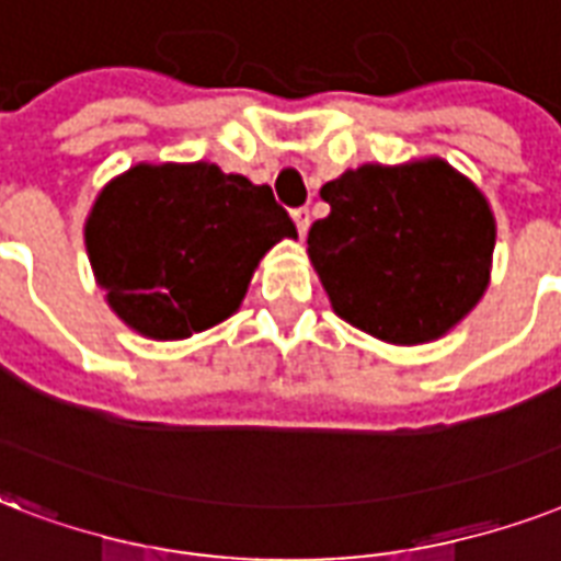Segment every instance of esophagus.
Here are the masks:
<instances>
[{"label":"esophagus","mask_w":561,"mask_h":561,"mask_svg":"<svg viewBox=\"0 0 561 561\" xmlns=\"http://www.w3.org/2000/svg\"><path fill=\"white\" fill-rule=\"evenodd\" d=\"M293 219L298 233H307V228H310V210H307V207H295Z\"/></svg>","instance_id":"34e87169"}]
</instances>
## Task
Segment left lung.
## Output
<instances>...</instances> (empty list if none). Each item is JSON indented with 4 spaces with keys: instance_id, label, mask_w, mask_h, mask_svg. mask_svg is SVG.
<instances>
[{
    "instance_id": "left-lung-1",
    "label": "left lung",
    "mask_w": 561,
    "mask_h": 561,
    "mask_svg": "<svg viewBox=\"0 0 561 561\" xmlns=\"http://www.w3.org/2000/svg\"><path fill=\"white\" fill-rule=\"evenodd\" d=\"M310 260L333 310L394 345L438 340L489 284L494 216L445 160L366 167L321 186Z\"/></svg>"
}]
</instances>
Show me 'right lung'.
Here are the masks:
<instances>
[{
  "label": "right lung",
  "instance_id": "1",
  "mask_svg": "<svg viewBox=\"0 0 561 561\" xmlns=\"http://www.w3.org/2000/svg\"><path fill=\"white\" fill-rule=\"evenodd\" d=\"M284 237L298 231L272 190L216 163L128 169L104 186L84 228L107 304L151 340H186L228 319Z\"/></svg>",
  "mask_w": 561,
  "mask_h": 561
}]
</instances>
